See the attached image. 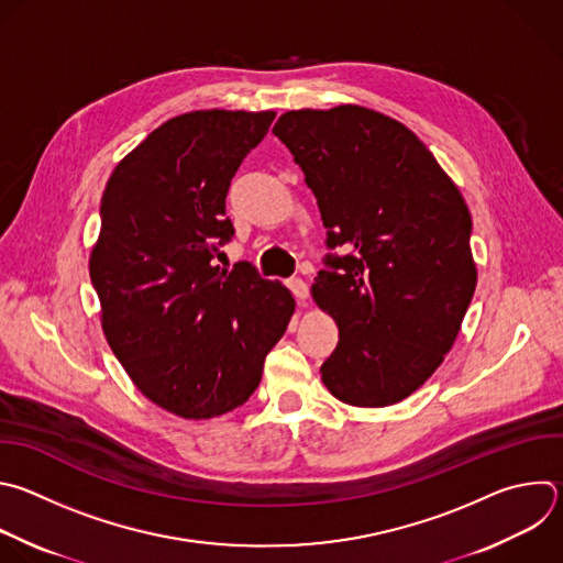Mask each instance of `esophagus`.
<instances>
[{"label":"esophagus","mask_w":563,"mask_h":563,"mask_svg":"<svg viewBox=\"0 0 563 563\" xmlns=\"http://www.w3.org/2000/svg\"><path fill=\"white\" fill-rule=\"evenodd\" d=\"M289 289L298 298V302H305L309 298V285L302 278H289Z\"/></svg>","instance_id":"obj_1"}]
</instances>
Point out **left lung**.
Returning <instances> with one entry per match:
<instances>
[{
    "label": "left lung",
    "mask_w": 563,
    "mask_h": 563,
    "mask_svg": "<svg viewBox=\"0 0 563 563\" xmlns=\"http://www.w3.org/2000/svg\"><path fill=\"white\" fill-rule=\"evenodd\" d=\"M274 134L331 250L311 287L340 331L322 383L351 407L396 405L433 376L473 300L471 212L429 147L376 110H291Z\"/></svg>",
    "instance_id": "1"
}]
</instances>
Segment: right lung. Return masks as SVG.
Instances as JSON below:
<instances>
[{
	"mask_svg": "<svg viewBox=\"0 0 563 563\" xmlns=\"http://www.w3.org/2000/svg\"><path fill=\"white\" fill-rule=\"evenodd\" d=\"M274 117H174L114 167L101 197L90 278L103 333L139 391L185 420L250 400L296 307L252 263L214 265L234 236L230 183Z\"/></svg>",
	"mask_w": 563,
	"mask_h": 563,
	"instance_id": "right-lung-1",
	"label": "right lung"
}]
</instances>
